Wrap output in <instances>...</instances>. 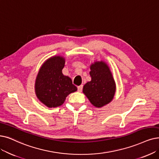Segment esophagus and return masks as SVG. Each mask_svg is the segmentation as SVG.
Masks as SVG:
<instances>
[{
	"label": "esophagus",
	"instance_id": "1",
	"mask_svg": "<svg viewBox=\"0 0 159 159\" xmlns=\"http://www.w3.org/2000/svg\"><path fill=\"white\" fill-rule=\"evenodd\" d=\"M83 87H84L83 85L78 86V91L79 92H81L82 90H83Z\"/></svg>",
	"mask_w": 159,
	"mask_h": 159
}]
</instances>
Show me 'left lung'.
Masks as SVG:
<instances>
[{"mask_svg":"<svg viewBox=\"0 0 159 159\" xmlns=\"http://www.w3.org/2000/svg\"><path fill=\"white\" fill-rule=\"evenodd\" d=\"M91 81L84 86L83 92L97 107L108 104L113 98L116 86L110 68L103 61L95 62L91 66Z\"/></svg>","mask_w":159,"mask_h":159,"instance_id":"1","label":"left lung"}]
</instances>
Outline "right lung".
Here are the masks:
<instances>
[{"label": "right lung", "instance_id": "add662e5", "mask_svg": "<svg viewBox=\"0 0 159 159\" xmlns=\"http://www.w3.org/2000/svg\"><path fill=\"white\" fill-rule=\"evenodd\" d=\"M65 63L62 57H53L43 63L37 75L36 96L49 107L61 106L69 94L77 91L72 80L62 73Z\"/></svg>", "mask_w": 159, "mask_h": 159}]
</instances>
